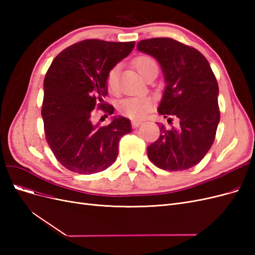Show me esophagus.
<instances>
[{"mask_svg":"<svg viewBox=\"0 0 255 255\" xmlns=\"http://www.w3.org/2000/svg\"><path fill=\"white\" fill-rule=\"evenodd\" d=\"M141 123H142V121H140V120H132V127L134 128H136L139 127Z\"/></svg>","mask_w":255,"mask_h":255,"instance_id":"obj_1","label":"esophagus"}]
</instances>
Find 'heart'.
Here are the masks:
<instances>
[{
  "label": "heart",
  "instance_id": "obj_1",
  "mask_svg": "<svg viewBox=\"0 0 255 255\" xmlns=\"http://www.w3.org/2000/svg\"><path fill=\"white\" fill-rule=\"evenodd\" d=\"M134 64L135 67L137 68L138 72L143 75L146 69L156 63L153 58L143 55L137 57L134 61ZM118 66L112 68L110 72L107 73L106 85L110 92H116L118 89ZM152 105L153 102L149 97H128L121 100L118 104V110L120 114L127 116V117L138 119L148 114L152 109Z\"/></svg>",
  "mask_w": 255,
  "mask_h": 255
}]
</instances>
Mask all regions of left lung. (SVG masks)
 <instances>
[{
    "mask_svg": "<svg viewBox=\"0 0 255 255\" xmlns=\"http://www.w3.org/2000/svg\"><path fill=\"white\" fill-rule=\"evenodd\" d=\"M137 50L155 58L163 71L166 86L158 114L180 120L177 128L160 126L159 138L146 148L148 157L168 171L194 167L211 149L220 120L212 68L203 54L171 38L141 40Z\"/></svg>",
    "mask_w": 255,
    "mask_h": 255,
    "instance_id": "left-lung-1",
    "label": "left lung"
}]
</instances>
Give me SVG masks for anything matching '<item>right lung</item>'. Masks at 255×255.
I'll return each mask as SVG.
<instances>
[{"label": "right lung", "instance_id": "add662e5", "mask_svg": "<svg viewBox=\"0 0 255 255\" xmlns=\"http://www.w3.org/2000/svg\"><path fill=\"white\" fill-rule=\"evenodd\" d=\"M135 41L83 40L60 52L43 82L41 115L45 139L59 163L68 170L91 174L105 170L118 156L120 138L132 132L130 121L113 117L109 126L91 122L100 109L112 115L114 107L103 104L107 96V73L126 58Z\"/></svg>", "mask_w": 255, "mask_h": 255}]
</instances>
